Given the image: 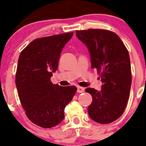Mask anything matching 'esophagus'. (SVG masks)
Returning <instances> with one entry per match:
<instances>
[{
	"instance_id": "obj_1",
	"label": "esophagus",
	"mask_w": 146,
	"mask_h": 146,
	"mask_svg": "<svg viewBox=\"0 0 146 146\" xmlns=\"http://www.w3.org/2000/svg\"><path fill=\"white\" fill-rule=\"evenodd\" d=\"M77 92H79V93H81V92H83L84 91H85V88H82V87H77Z\"/></svg>"
}]
</instances>
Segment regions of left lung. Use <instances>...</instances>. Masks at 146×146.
Returning <instances> with one entry per match:
<instances>
[{"mask_svg": "<svg viewBox=\"0 0 146 146\" xmlns=\"http://www.w3.org/2000/svg\"><path fill=\"white\" fill-rule=\"evenodd\" d=\"M76 32L88 47L91 68L97 69L102 82L101 90H85L92 97L88 114L98 123H111L122 115L129 98L131 71L129 51L118 35L111 31L89 29Z\"/></svg>", "mask_w": 146, "mask_h": 146, "instance_id": "left-lung-1", "label": "left lung"}]
</instances>
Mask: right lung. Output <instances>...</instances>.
Returning a JSON list of instances; mask_svg holds the SVG:
<instances>
[{"mask_svg":"<svg viewBox=\"0 0 146 146\" xmlns=\"http://www.w3.org/2000/svg\"><path fill=\"white\" fill-rule=\"evenodd\" d=\"M73 32L39 38L20 53L15 84L28 119L42 128L54 127L64 118V109L77 91L76 86L53 84L61 51Z\"/></svg>","mask_w":146,"mask_h":146,"instance_id":"right-lung-1","label":"right lung"}]
</instances>
